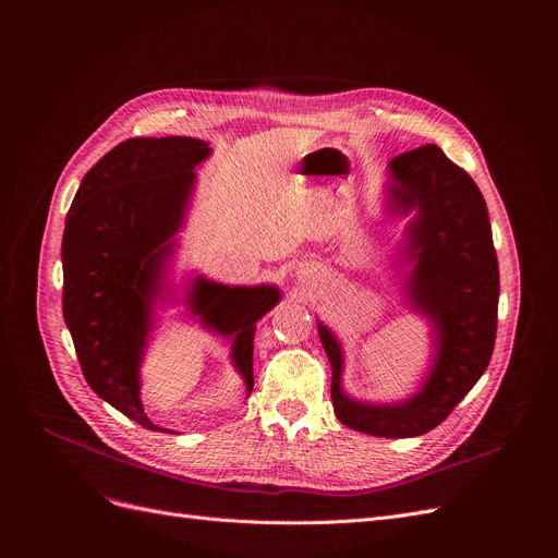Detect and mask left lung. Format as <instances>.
I'll return each mask as SVG.
<instances>
[{
    "instance_id": "obj_1",
    "label": "left lung",
    "mask_w": 558,
    "mask_h": 558,
    "mask_svg": "<svg viewBox=\"0 0 558 558\" xmlns=\"http://www.w3.org/2000/svg\"><path fill=\"white\" fill-rule=\"evenodd\" d=\"M393 198L418 210L409 226V299L436 328L438 353L432 375L414 398L400 404H362L341 393V350L328 328L318 337L332 364V407L355 432L407 438L441 425L486 371L497 332L500 269L486 201L475 181L438 146L425 144L391 162Z\"/></svg>"
}]
</instances>
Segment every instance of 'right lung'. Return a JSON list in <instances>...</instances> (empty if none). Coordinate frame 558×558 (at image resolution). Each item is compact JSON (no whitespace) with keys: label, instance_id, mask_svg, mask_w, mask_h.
<instances>
[{"label":"right lung","instance_id":"add662e5","mask_svg":"<svg viewBox=\"0 0 558 558\" xmlns=\"http://www.w3.org/2000/svg\"><path fill=\"white\" fill-rule=\"evenodd\" d=\"M210 146L194 137H131L83 175L63 232V318L90 389L137 425L140 362L160 291L162 262L183 221L194 167ZM280 301L274 287H228L198 278L190 310L232 335V360L253 391L255 320Z\"/></svg>","mask_w":558,"mask_h":558}]
</instances>
